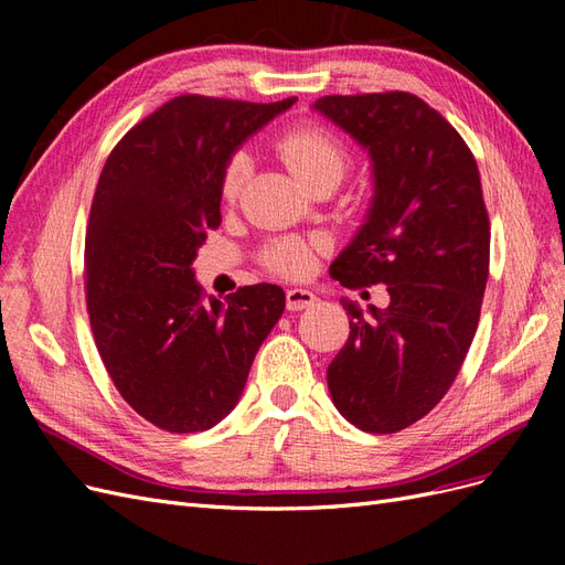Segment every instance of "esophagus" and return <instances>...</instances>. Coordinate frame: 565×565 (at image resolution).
<instances>
[{"label": "esophagus", "instance_id": "obj_1", "mask_svg": "<svg viewBox=\"0 0 565 565\" xmlns=\"http://www.w3.org/2000/svg\"><path fill=\"white\" fill-rule=\"evenodd\" d=\"M285 297H287V311H303L318 301V297L311 292V289H301V287L287 289Z\"/></svg>", "mask_w": 565, "mask_h": 565}]
</instances>
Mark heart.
Returning a JSON list of instances; mask_svg holds the SVG:
<instances>
[{"label":"heart","mask_w":565,"mask_h":565,"mask_svg":"<svg viewBox=\"0 0 565 565\" xmlns=\"http://www.w3.org/2000/svg\"><path fill=\"white\" fill-rule=\"evenodd\" d=\"M278 152L292 177L309 188L322 177L344 174L347 152L332 134L316 127H299L285 134L278 141ZM249 169V156L237 150L228 158L224 172H221V198L235 202L243 191V183ZM324 247L322 237H299L287 235L268 243L262 249V264L285 278H301L313 268L316 254Z\"/></svg>","instance_id":"b5f03b06"}]
</instances>
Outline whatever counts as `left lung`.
<instances>
[{"mask_svg": "<svg viewBox=\"0 0 565 565\" xmlns=\"http://www.w3.org/2000/svg\"><path fill=\"white\" fill-rule=\"evenodd\" d=\"M372 160L365 224L330 266L344 287L386 285L365 316L341 299L349 339L328 367L334 407L367 434H396L438 405L481 318L490 221L469 146L407 92L322 96L313 106Z\"/></svg>", "mask_w": 565, "mask_h": 565, "instance_id": "left-lung-1", "label": "left lung"}]
</instances>
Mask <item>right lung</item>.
Returning a JSON list of instances; mask_svg holds the SVG:
<instances>
[{"label": "right lung", "instance_id": "add662e5", "mask_svg": "<svg viewBox=\"0 0 565 565\" xmlns=\"http://www.w3.org/2000/svg\"><path fill=\"white\" fill-rule=\"evenodd\" d=\"M295 100L177 96L119 139L98 177L84 243L94 341L119 396L164 431L224 419L285 311L268 282L204 299L193 262L221 224L228 158Z\"/></svg>", "mask_w": 565, "mask_h": 565}]
</instances>
